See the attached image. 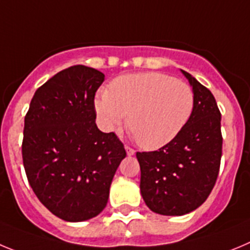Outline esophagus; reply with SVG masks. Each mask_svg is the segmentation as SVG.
<instances>
[{"instance_id": "esophagus-1", "label": "esophagus", "mask_w": 250, "mask_h": 250, "mask_svg": "<svg viewBox=\"0 0 250 250\" xmlns=\"http://www.w3.org/2000/svg\"><path fill=\"white\" fill-rule=\"evenodd\" d=\"M125 152H127V154H128V156H133L134 153H136V150H134L133 148H130L129 146H125Z\"/></svg>"}]
</instances>
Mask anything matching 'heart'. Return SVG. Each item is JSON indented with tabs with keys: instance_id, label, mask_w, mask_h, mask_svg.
<instances>
[{
	"instance_id": "obj_1",
	"label": "heart",
	"mask_w": 250,
	"mask_h": 250,
	"mask_svg": "<svg viewBox=\"0 0 250 250\" xmlns=\"http://www.w3.org/2000/svg\"><path fill=\"white\" fill-rule=\"evenodd\" d=\"M96 109L107 129L125 122L139 146H167L189 122L194 93L189 84L164 73L147 72L116 78L96 98Z\"/></svg>"
}]
</instances>
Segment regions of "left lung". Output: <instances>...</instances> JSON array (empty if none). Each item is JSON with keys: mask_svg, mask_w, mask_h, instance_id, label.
I'll list each match as a JSON object with an SVG mask.
<instances>
[{"mask_svg": "<svg viewBox=\"0 0 250 250\" xmlns=\"http://www.w3.org/2000/svg\"><path fill=\"white\" fill-rule=\"evenodd\" d=\"M194 93L189 122L167 146L137 152L141 193L150 210L183 215L207 201L218 178L223 137L214 96L186 71Z\"/></svg>", "mask_w": 250, "mask_h": 250, "instance_id": "obj_1", "label": "left lung"}]
</instances>
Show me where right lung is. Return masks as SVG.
<instances>
[{"label": "right lung", "instance_id": "add662e5", "mask_svg": "<svg viewBox=\"0 0 250 250\" xmlns=\"http://www.w3.org/2000/svg\"><path fill=\"white\" fill-rule=\"evenodd\" d=\"M104 75L72 66L36 91L24 117L22 159L27 179L56 217L82 222L100 214L125 157L114 132L96 125L94 96Z\"/></svg>", "mask_w": 250, "mask_h": 250}]
</instances>
